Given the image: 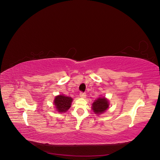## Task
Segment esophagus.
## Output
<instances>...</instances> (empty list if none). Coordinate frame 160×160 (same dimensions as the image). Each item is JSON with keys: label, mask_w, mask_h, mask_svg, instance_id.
<instances>
[{"label": "esophagus", "mask_w": 160, "mask_h": 160, "mask_svg": "<svg viewBox=\"0 0 160 160\" xmlns=\"http://www.w3.org/2000/svg\"><path fill=\"white\" fill-rule=\"evenodd\" d=\"M79 96L81 98H85L86 97V93L85 92H81L80 94H79Z\"/></svg>", "instance_id": "1"}]
</instances>
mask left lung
Segmentation results:
<instances>
[{"label":"left lung","instance_id":"8db88e82","mask_svg":"<svg viewBox=\"0 0 160 160\" xmlns=\"http://www.w3.org/2000/svg\"><path fill=\"white\" fill-rule=\"evenodd\" d=\"M109 108V102L105 98H99L92 103V109L98 115L104 112Z\"/></svg>","mask_w":160,"mask_h":160}]
</instances>
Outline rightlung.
Segmentation results:
<instances>
[{
	"mask_svg": "<svg viewBox=\"0 0 160 160\" xmlns=\"http://www.w3.org/2000/svg\"><path fill=\"white\" fill-rule=\"evenodd\" d=\"M72 98L70 97L64 96L63 95H59L56 96L54 104L56 106L57 111L60 112H66L71 107Z\"/></svg>",
	"mask_w": 160,
	"mask_h": 160,
	"instance_id": "obj_1",
	"label": "right lung"
}]
</instances>
